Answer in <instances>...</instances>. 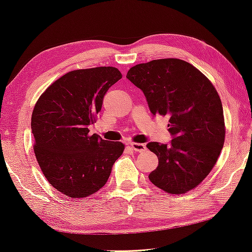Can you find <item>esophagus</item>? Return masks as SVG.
<instances>
[{"label":"esophagus","mask_w":252,"mask_h":252,"mask_svg":"<svg viewBox=\"0 0 252 252\" xmlns=\"http://www.w3.org/2000/svg\"><path fill=\"white\" fill-rule=\"evenodd\" d=\"M129 146L131 147V150H134L135 152H143V151H145V148H146V146L141 143H130Z\"/></svg>","instance_id":"34e87169"}]
</instances>
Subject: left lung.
<instances>
[{
    "instance_id": "obj_1",
    "label": "left lung",
    "mask_w": 252,
    "mask_h": 252,
    "mask_svg": "<svg viewBox=\"0 0 252 252\" xmlns=\"http://www.w3.org/2000/svg\"><path fill=\"white\" fill-rule=\"evenodd\" d=\"M126 77L145 94L152 114L170 117V145H146L158 158L148 179L170 194L191 191L211 172L224 144L223 108L217 89L199 69L176 58L136 64Z\"/></svg>"
}]
</instances>
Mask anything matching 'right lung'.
I'll use <instances>...</instances> for the list:
<instances>
[{"mask_svg":"<svg viewBox=\"0 0 252 252\" xmlns=\"http://www.w3.org/2000/svg\"><path fill=\"white\" fill-rule=\"evenodd\" d=\"M122 77L114 67L72 70L52 82L33 108L35 158L48 182L70 199L99 191L125 150L123 143L90 135L88 128L107 90Z\"/></svg>","mask_w":252,"mask_h":252,"instance_id":"right-lung-1","label":"right lung"}]
</instances>
